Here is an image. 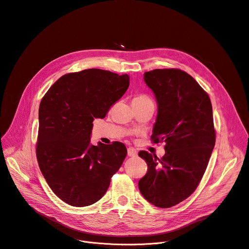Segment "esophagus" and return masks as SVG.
<instances>
[{
  "mask_svg": "<svg viewBox=\"0 0 249 249\" xmlns=\"http://www.w3.org/2000/svg\"><path fill=\"white\" fill-rule=\"evenodd\" d=\"M128 156L129 157H136L137 151L134 148H128Z\"/></svg>",
  "mask_w": 249,
  "mask_h": 249,
  "instance_id": "obj_1",
  "label": "esophagus"
}]
</instances>
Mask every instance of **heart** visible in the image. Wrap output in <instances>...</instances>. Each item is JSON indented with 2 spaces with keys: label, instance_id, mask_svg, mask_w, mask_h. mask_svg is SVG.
Returning <instances> with one entry per match:
<instances>
[{
  "label": "heart",
  "instance_id": "obj_1",
  "mask_svg": "<svg viewBox=\"0 0 249 249\" xmlns=\"http://www.w3.org/2000/svg\"><path fill=\"white\" fill-rule=\"evenodd\" d=\"M134 98H137V99H144V98H149V97H147L146 95H139V96H136V97H134Z\"/></svg>",
  "mask_w": 249,
  "mask_h": 249
}]
</instances>
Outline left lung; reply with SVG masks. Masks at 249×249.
<instances>
[{
  "label": "left lung",
  "instance_id": "1",
  "mask_svg": "<svg viewBox=\"0 0 249 249\" xmlns=\"http://www.w3.org/2000/svg\"><path fill=\"white\" fill-rule=\"evenodd\" d=\"M144 80L158 102L152 140L164 142L165 155L159 159L146 151L139 153L148 164L139 189L153 205L170 208L195 191L207 168L216 143L212 103L181 70L156 69L146 72Z\"/></svg>",
  "mask_w": 249,
  "mask_h": 249
}]
</instances>
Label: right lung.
Masks as SVG:
<instances>
[{
	"instance_id": "1",
	"label": "right lung",
	"mask_w": 249,
	"mask_h": 249,
	"mask_svg": "<svg viewBox=\"0 0 249 249\" xmlns=\"http://www.w3.org/2000/svg\"><path fill=\"white\" fill-rule=\"evenodd\" d=\"M129 76L88 69L62 76L39 105L36 157L52 191L74 207L89 206L107 191L127 155L120 142L90 144L94 118H104L126 92Z\"/></svg>"
}]
</instances>
